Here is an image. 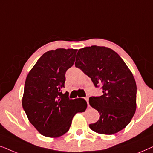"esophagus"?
<instances>
[{
  "mask_svg": "<svg viewBox=\"0 0 153 153\" xmlns=\"http://www.w3.org/2000/svg\"><path fill=\"white\" fill-rule=\"evenodd\" d=\"M85 101L87 102L88 106H89V103H88V97H85Z\"/></svg>",
  "mask_w": 153,
  "mask_h": 153,
  "instance_id": "obj_1",
  "label": "esophagus"
}]
</instances>
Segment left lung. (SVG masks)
Instances as JSON below:
<instances>
[{
	"label": "left lung",
	"instance_id": "8db88e82",
	"mask_svg": "<svg viewBox=\"0 0 153 153\" xmlns=\"http://www.w3.org/2000/svg\"><path fill=\"white\" fill-rule=\"evenodd\" d=\"M76 68L91 79L102 95L92 96L89 104L100 115L90 124L92 130L114 134L130 123L137 108V85L132 73L116 52L105 47L91 46L79 49Z\"/></svg>",
	"mask_w": 153,
	"mask_h": 153
}]
</instances>
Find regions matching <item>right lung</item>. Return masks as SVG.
<instances>
[{
	"label": "right lung",
	"mask_w": 153,
	"mask_h": 153,
	"mask_svg": "<svg viewBox=\"0 0 153 153\" xmlns=\"http://www.w3.org/2000/svg\"><path fill=\"white\" fill-rule=\"evenodd\" d=\"M76 51L57 49L46 52L26 77L23 108L30 123L45 137L63 135L74 115L87 107L83 98L71 100L68 93H62L65 73L74 64Z\"/></svg>",
	"instance_id": "right-lung-1"
}]
</instances>
